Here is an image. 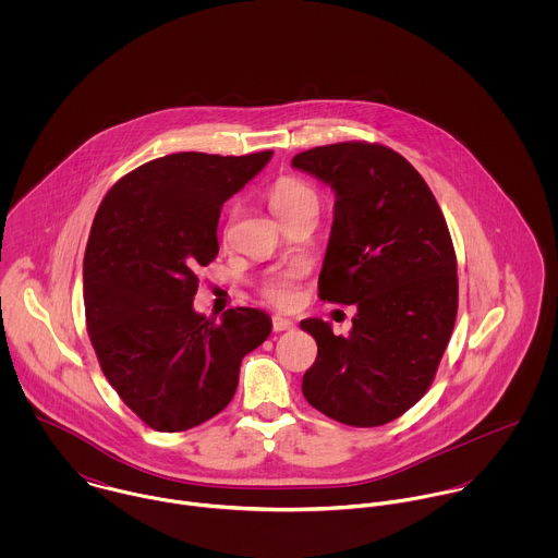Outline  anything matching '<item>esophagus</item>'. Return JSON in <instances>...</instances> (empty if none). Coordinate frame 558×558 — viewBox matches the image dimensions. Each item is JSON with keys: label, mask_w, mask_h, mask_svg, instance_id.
<instances>
[{"label": "esophagus", "mask_w": 558, "mask_h": 558, "mask_svg": "<svg viewBox=\"0 0 558 558\" xmlns=\"http://www.w3.org/2000/svg\"><path fill=\"white\" fill-rule=\"evenodd\" d=\"M294 328V322L288 318H281V316H275L272 318V330L275 332H283V330H292Z\"/></svg>", "instance_id": "obj_1"}]
</instances>
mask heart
Wrapping results in <instances>:
<instances>
[{
	"label": "heart",
	"instance_id": "b5f03b06",
	"mask_svg": "<svg viewBox=\"0 0 558 558\" xmlns=\"http://www.w3.org/2000/svg\"><path fill=\"white\" fill-rule=\"evenodd\" d=\"M270 206L279 215V219H286L307 206L318 208V193L305 180L281 178L270 191ZM299 277H301L299 270H283L272 275L262 286L264 299L277 307H290L296 301Z\"/></svg>",
	"mask_w": 558,
	"mask_h": 558
}]
</instances>
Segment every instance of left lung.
I'll use <instances>...</instances> for the list:
<instances>
[{
  "instance_id": "obj_1",
  "label": "left lung",
  "mask_w": 558,
  "mask_h": 558,
  "mask_svg": "<svg viewBox=\"0 0 558 558\" xmlns=\"http://www.w3.org/2000/svg\"><path fill=\"white\" fill-rule=\"evenodd\" d=\"M292 167L337 197L319 299L356 307L348 337L318 318L301 322L318 343L303 396L339 423L385 425L425 396L453 332L458 262L447 221L421 173L387 146H318Z\"/></svg>"
}]
</instances>
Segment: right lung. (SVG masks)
<instances>
[{
    "instance_id": "1",
    "label": "right lung",
    "mask_w": 558,
    "mask_h": 558,
    "mask_svg": "<svg viewBox=\"0 0 558 558\" xmlns=\"http://www.w3.org/2000/svg\"><path fill=\"white\" fill-rule=\"evenodd\" d=\"M270 157L167 155L120 178L96 210L83 257L87 335L109 385L157 432L219 414L242 356L270 335L259 310H228L221 322L193 310L195 270L219 253L226 199Z\"/></svg>"
}]
</instances>
